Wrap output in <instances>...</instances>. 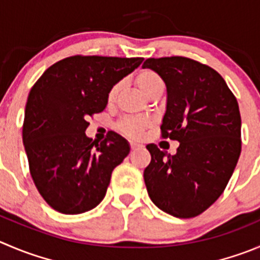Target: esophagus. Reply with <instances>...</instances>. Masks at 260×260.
I'll return each instance as SVG.
<instances>
[{"instance_id":"1","label":"esophagus","mask_w":260,"mask_h":260,"mask_svg":"<svg viewBox=\"0 0 260 260\" xmlns=\"http://www.w3.org/2000/svg\"><path fill=\"white\" fill-rule=\"evenodd\" d=\"M139 147H140V145L138 144V143H134V142L130 143V148H132L133 150H135V149H137V148H139Z\"/></svg>"}]
</instances>
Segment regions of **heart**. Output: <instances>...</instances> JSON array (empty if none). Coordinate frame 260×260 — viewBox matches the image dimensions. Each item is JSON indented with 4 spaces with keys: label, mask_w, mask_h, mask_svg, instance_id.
<instances>
[{
    "label": "heart",
    "mask_w": 260,
    "mask_h": 260,
    "mask_svg": "<svg viewBox=\"0 0 260 260\" xmlns=\"http://www.w3.org/2000/svg\"><path fill=\"white\" fill-rule=\"evenodd\" d=\"M135 84L139 88V90L142 91L143 94L147 98L152 97L154 93L157 91L163 90V81L159 78L157 73H154L153 70L149 69H143L139 73L135 75ZM118 88L120 85H113L111 88V90L108 91L107 100L108 102H113L118 93ZM149 126V121L147 118H134V117H126L118 122L117 127L121 133H123L127 137L137 138L139 135H142V133L144 132L145 128Z\"/></svg>",
    "instance_id": "1"
}]
</instances>
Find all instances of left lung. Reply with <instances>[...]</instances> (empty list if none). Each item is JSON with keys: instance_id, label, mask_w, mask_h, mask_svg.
<instances>
[{"instance_id": "8db88e82", "label": "left lung", "mask_w": 260, "mask_h": 260, "mask_svg": "<svg viewBox=\"0 0 260 260\" xmlns=\"http://www.w3.org/2000/svg\"><path fill=\"white\" fill-rule=\"evenodd\" d=\"M165 81L162 138L180 143L176 154L148 144L144 170L150 199L177 218L199 216L221 197L241 153V117L226 81L212 68L181 56L148 58Z\"/></svg>"}]
</instances>
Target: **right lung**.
<instances>
[{"label": "right lung", "instance_id": "add662e5", "mask_svg": "<svg viewBox=\"0 0 260 260\" xmlns=\"http://www.w3.org/2000/svg\"><path fill=\"white\" fill-rule=\"evenodd\" d=\"M143 60L71 56L47 69L30 89L23 143L31 179L54 211L84 213L105 198L130 145L113 132L93 142L85 135L88 118L105 110L111 88Z\"/></svg>", "mask_w": 260, "mask_h": 260}]
</instances>
